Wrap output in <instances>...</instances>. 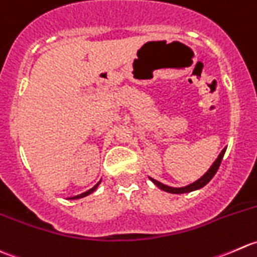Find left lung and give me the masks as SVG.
Returning <instances> with one entry per match:
<instances>
[{"label": "left lung", "mask_w": 257, "mask_h": 257, "mask_svg": "<svg viewBox=\"0 0 257 257\" xmlns=\"http://www.w3.org/2000/svg\"><path fill=\"white\" fill-rule=\"evenodd\" d=\"M225 151H226V150H222V151H221V154L218 155V157H217V159H216V161L214 162V165H212V166L210 167L209 171H207L206 174H205L204 176L201 177V179L197 180V181L194 182V184L189 185V186L180 187V189H176V187L166 186V185L161 184V182L156 181V180H154V179H151V181L154 182V184L156 185V186H159L161 190H164V191H167V192H171V194H185V192H191V191H195V190L201 189V187H204L205 185L209 184L210 180H211L212 177L215 176V174H216V172H217L218 167H220L221 161H222V157H223V155H225Z\"/></svg>", "instance_id": "8db88e82"}]
</instances>
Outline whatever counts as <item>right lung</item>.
Returning a JSON list of instances; mask_svg holds the SVG:
<instances>
[{"mask_svg":"<svg viewBox=\"0 0 257 257\" xmlns=\"http://www.w3.org/2000/svg\"><path fill=\"white\" fill-rule=\"evenodd\" d=\"M97 186H98V184H96L95 186L92 187V189H90L88 190V191H86V192H83V194H81V195H77V196H73V197H70V199H72V200H75V199H81V197H85V196H87V195H90L91 192H93L95 191L96 189H97Z\"/></svg>","mask_w":257,"mask_h":257,"instance_id":"1","label":"right lung"}]
</instances>
